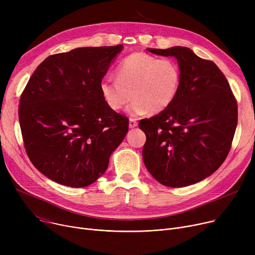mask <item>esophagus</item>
<instances>
[{"label": "esophagus", "instance_id": "esophagus-1", "mask_svg": "<svg viewBox=\"0 0 255 255\" xmlns=\"http://www.w3.org/2000/svg\"><path fill=\"white\" fill-rule=\"evenodd\" d=\"M137 126V122H136V120L135 119H130L129 120V127L130 128H134V127H136Z\"/></svg>", "mask_w": 255, "mask_h": 255}]
</instances>
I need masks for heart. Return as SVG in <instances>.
Returning <instances> with one entry per match:
<instances>
[{"label": "heart", "instance_id": "heart-1", "mask_svg": "<svg viewBox=\"0 0 255 255\" xmlns=\"http://www.w3.org/2000/svg\"><path fill=\"white\" fill-rule=\"evenodd\" d=\"M117 80L107 77L100 89L108 107L118 112L127 108L132 117L158 114L176 99L181 84L179 65L172 59H157L145 53H133L122 60L116 70Z\"/></svg>", "mask_w": 255, "mask_h": 255}]
</instances>
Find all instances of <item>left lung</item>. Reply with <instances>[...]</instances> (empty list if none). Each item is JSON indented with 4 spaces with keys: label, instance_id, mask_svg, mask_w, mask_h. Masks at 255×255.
Segmentation results:
<instances>
[{
    "label": "left lung",
    "instance_id": "obj_1",
    "mask_svg": "<svg viewBox=\"0 0 255 255\" xmlns=\"http://www.w3.org/2000/svg\"><path fill=\"white\" fill-rule=\"evenodd\" d=\"M147 51L175 57L181 84L168 109L139 122L146 135L144 165L165 186H189L211 176L226 159L237 127V102L213 61L186 47Z\"/></svg>",
    "mask_w": 255,
    "mask_h": 255
}]
</instances>
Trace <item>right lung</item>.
<instances>
[{"mask_svg":"<svg viewBox=\"0 0 255 255\" xmlns=\"http://www.w3.org/2000/svg\"><path fill=\"white\" fill-rule=\"evenodd\" d=\"M123 49L78 48L41 62L23 90L19 123L32 165L49 179L85 187L107 170L129 121L111 110L100 84Z\"/></svg>","mask_w":255,"mask_h":255,"instance_id":"right-lung-1","label":"right lung"}]
</instances>
